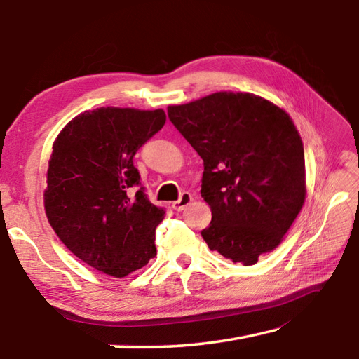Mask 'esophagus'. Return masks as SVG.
<instances>
[{"label":"esophagus","mask_w":359,"mask_h":359,"mask_svg":"<svg viewBox=\"0 0 359 359\" xmlns=\"http://www.w3.org/2000/svg\"><path fill=\"white\" fill-rule=\"evenodd\" d=\"M191 201H193V196L191 194H189V193H182L179 201L172 202V208L177 210V212H182V210H184L185 207L189 205V203H191Z\"/></svg>","instance_id":"34e87169"}]
</instances>
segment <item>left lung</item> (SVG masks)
I'll use <instances>...</instances> for the list:
<instances>
[{
  "instance_id": "8db88e82",
  "label": "left lung",
  "mask_w": 359,
  "mask_h": 359,
  "mask_svg": "<svg viewBox=\"0 0 359 359\" xmlns=\"http://www.w3.org/2000/svg\"><path fill=\"white\" fill-rule=\"evenodd\" d=\"M168 116L203 160L201 196L212 222L201 233L233 263L255 264L304 207V143L291 116L252 93L217 91L170 105Z\"/></svg>"
}]
</instances>
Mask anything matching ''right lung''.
Listing matches in <instances>:
<instances>
[{"mask_svg":"<svg viewBox=\"0 0 359 359\" xmlns=\"http://www.w3.org/2000/svg\"><path fill=\"white\" fill-rule=\"evenodd\" d=\"M165 121L161 109L101 107L74 116L53 143L48 221L77 258L115 278L157 255L165 210L146 198L133 156Z\"/></svg>","mask_w":359,"mask_h":359,"instance_id":"add662e5","label":"right lung"}]
</instances>
